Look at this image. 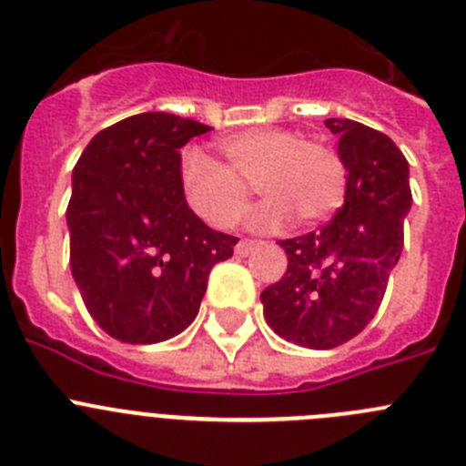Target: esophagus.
<instances>
[{
  "label": "esophagus",
  "mask_w": 466,
  "mask_h": 466,
  "mask_svg": "<svg viewBox=\"0 0 466 466\" xmlns=\"http://www.w3.org/2000/svg\"><path fill=\"white\" fill-rule=\"evenodd\" d=\"M257 247H258L257 240H240L236 245V254L238 257H247V254H252Z\"/></svg>",
  "instance_id": "34e87169"
}]
</instances>
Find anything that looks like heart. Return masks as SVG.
Listing matches in <instances>:
<instances>
[{"instance_id":"b5f03b06","label":"heart","mask_w":466,"mask_h":466,"mask_svg":"<svg viewBox=\"0 0 466 466\" xmlns=\"http://www.w3.org/2000/svg\"><path fill=\"white\" fill-rule=\"evenodd\" d=\"M226 166L188 149L179 160L184 203L212 228H230L242 219L252 188L268 200L254 224L270 228L294 217L317 224L343 203L348 170L329 144L303 139L287 127H254L219 142Z\"/></svg>"}]
</instances>
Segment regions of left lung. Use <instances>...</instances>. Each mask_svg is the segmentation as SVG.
Instances as JSON below:
<instances>
[{"mask_svg":"<svg viewBox=\"0 0 466 466\" xmlns=\"http://www.w3.org/2000/svg\"><path fill=\"white\" fill-rule=\"evenodd\" d=\"M348 170L345 203L322 228L279 240L287 273L261 294L278 336L310 350L355 339L382 303L403 249L410 209L409 163L397 144L350 118H327Z\"/></svg>","mask_w":466,"mask_h":466,"instance_id":"8db88e82","label":"left lung"}]
</instances>
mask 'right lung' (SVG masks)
Listing matches in <instances>:
<instances>
[{
    "mask_svg": "<svg viewBox=\"0 0 466 466\" xmlns=\"http://www.w3.org/2000/svg\"><path fill=\"white\" fill-rule=\"evenodd\" d=\"M212 130L149 111L90 139L67 205L69 266L97 327L121 343H160L200 310L214 263L238 238L212 230L184 203L179 154Z\"/></svg>",
    "mask_w": 466,
    "mask_h": 466,
    "instance_id": "add662e5",
    "label": "right lung"
}]
</instances>
